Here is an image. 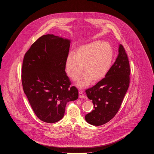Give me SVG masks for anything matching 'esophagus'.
<instances>
[{
  "label": "esophagus",
  "instance_id": "1",
  "mask_svg": "<svg viewBox=\"0 0 154 154\" xmlns=\"http://www.w3.org/2000/svg\"><path fill=\"white\" fill-rule=\"evenodd\" d=\"M79 97H80V98L85 97V95H84V94H83L81 91H80V92H79Z\"/></svg>",
  "mask_w": 154,
  "mask_h": 154
}]
</instances>
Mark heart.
<instances>
[{"label":"heart","instance_id":"heart-1","mask_svg":"<svg viewBox=\"0 0 154 154\" xmlns=\"http://www.w3.org/2000/svg\"><path fill=\"white\" fill-rule=\"evenodd\" d=\"M113 57L110 44L95 41L80 47L75 54L70 53L66 60V72L72 80H76L84 70V74L77 82V86L84 88L92 80L103 79L108 73Z\"/></svg>","mask_w":154,"mask_h":154}]
</instances>
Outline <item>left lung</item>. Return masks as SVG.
I'll return each mask as SVG.
<instances>
[{
  "label": "left lung",
  "mask_w": 154,
  "mask_h": 154,
  "mask_svg": "<svg viewBox=\"0 0 154 154\" xmlns=\"http://www.w3.org/2000/svg\"><path fill=\"white\" fill-rule=\"evenodd\" d=\"M118 52L117 58L105 77L85 91L94 105V110L85 117L91 125H102L114 117L129 88L131 69L122 45H119Z\"/></svg>",
  "instance_id": "left-lung-1"
}]
</instances>
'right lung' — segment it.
I'll return each instance as SVG.
<instances>
[{"label":"right lung","instance_id":"right-lung-1","mask_svg":"<svg viewBox=\"0 0 154 154\" xmlns=\"http://www.w3.org/2000/svg\"><path fill=\"white\" fill-rule=\"evenodd\" d=\"M70 40L54 35L39 37L24 55L22 84L38 118L55 123L64 116L66 104L78 99L79 91L65 71Z\"/></svg>","mask_w":154,"mask_h":154}]
</instances>
